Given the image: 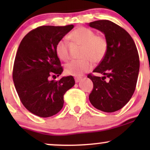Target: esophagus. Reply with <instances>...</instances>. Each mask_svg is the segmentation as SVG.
<instances>
[{"label":"esophagus","instance_id":"esophagus-1","mask_svg":"<svg viewBox=\"0 0 150 150\" xmlns=\"http://www.w3.org/2000/svg\"><path fill=\"white\" fill-rule=\"evenodd\" d=\"M81 79H82L81 77H75V82H79L81 80Z\"/></svg>","mask_w":150,"mask_h":150}]
</instances>
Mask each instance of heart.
Returning <instances> with one entry per match:
<instances>
[{"label": "heart", "mask_w": 150, "mask_h": 150, "mask_svg": "<svg viewBox=\"0 0 150 150\" xmlns=\"http://www.w3.org/2000/svg\"><path fill=\"white\" fill-rule=\"evenodd\" d=\"M70 38L75 44L82 46L80 57L65 65V73L74 76H81L92 68V61L99 63L104 59L108 51V41L104 36L96 34L92 29L79 27L70 34ZM58 57L63 61L70 58L68 40L62 38L56 46Z\"/></svg>", "instance_id": "heart-1"}]
</instances>
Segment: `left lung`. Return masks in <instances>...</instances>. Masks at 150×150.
I'll list each match as a JSON object with an SVG mask.
<instances>
[{"label": "left lung", "mask_w": 150, "mask_h": 150, "mask_svg": "<svg viewBox=\"0 0 150 150\" xmlns=\"http://www.w3.org/2000/svg\"><path fill=\"white\" fill-rule=\"evenodd\" d=\"M89 26L103 32L108 44L104 58L93 70L102 77L87 75L94 85L89 99L97 109L114 112L130 101L135 90L140 70L137 47L130 34L114 22L97 20Z\"/></svg>", "instance_id": "left-lung-1"}]
</instances>
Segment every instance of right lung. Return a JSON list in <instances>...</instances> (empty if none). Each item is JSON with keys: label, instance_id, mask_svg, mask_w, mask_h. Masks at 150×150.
Segmentation results:
<instances>
[{"label": "right lung", "instance_id": "add662e5", "mask_svg": "<svg viewBox=\"0 0 150 150\" xmlns=\"http://www.w3.org/2000/svg\"><path fill=\"white\" fill-rule=\"evenodd\" d=\"M73 27L40 26L20 42L13 65V82L22 104L36 116L47 118L58 113L63 106V95L75 85L73 76L49 80L63 71L56 46Z\"/></svg>", "mask_w": 150, "mask_h": 150}]
</instances>
